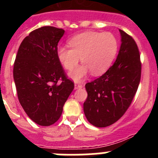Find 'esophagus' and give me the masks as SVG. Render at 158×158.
Here are the masks:
<instances>
[{
	"label": "esophagus",
	"instance_id": "34e87169",
	"mask_svg": "<svg viewBox=\"0 0 158 158\" xmlns=\"http://www.w3.org/2000/svg\"><path fill=\"white\" fill-rule=\"evenodd\" d=\"M82 87H83V85H81V84H75V85H74L75 89H81Z\"/></svg>",
	"mask_w": 158,
	"mask_h": 158
}]
</instances>
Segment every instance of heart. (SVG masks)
Masks as SVG:
<instances>
[{"instance_id": "1", "label": "heart", "mask_w": 158, "mask_h": 158, "mask_svg": "<svg viewBox=\"0 0 158 158\" xmlns=\"http://www.w3.org/2000/svg\"><path fill=\"white\" fill-rule=\"evenodd\" d=\"M69 47L57 49L58 61L64 69L72 71L79 61L83 65L70 73L73 80L79 81L89 73L100 76L109 69L118 51V42L109 32L87 31L75 35L68 41Z\"/></svg>"}]
</instances>
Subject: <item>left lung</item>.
Listing matches in <instances>:
<instances>
[{
  "label": "left lung",
  "instance_id": "left-lung-1",
  "mask_svg": "<svg viewBox=\"0 0 158 158\" xmlns=\"http://www.w3.org/2000/svg\"><path fill=\"white\" fill-rule=\"evenodd\" d=\"M119 31L122 44L115 62L105 73L85 85L84 112L97 127L110 126L125 114L140 83L142 62L137 43L127 33Z\"/></svg>",
  "mask_w": 158,
  "mask_h": 158
}]
</instances>
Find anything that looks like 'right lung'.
<instances>
[{
    "mask_svg": "<svg viewBox=\"0 0 158 158\" xmlns=\"http://www.w3.org/2000/svg\"><path fill=\"white\" fill-rule=\"evenodd\" d=\"M64 32L51 26L32 31L22 41L14 62L18 100L29 118L40 126L58 120L74 89L57 56Z\"/></svg>",
    "mask_w": 158,
    "mask_h": 158,
    "instance_id": "add662e5",
    "label": "right lung"
}]
</instances>
